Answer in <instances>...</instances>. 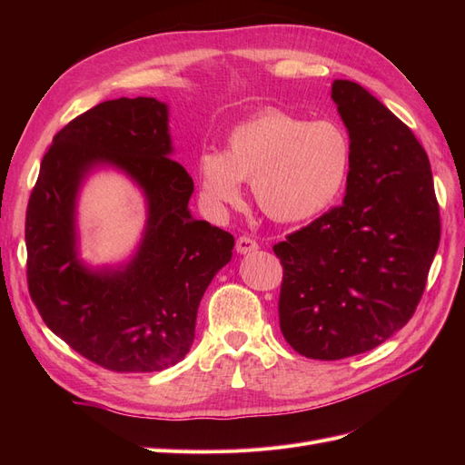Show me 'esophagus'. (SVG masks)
Here are the masks:
<instances>
[{
  "label": "esophagus",
  "mask_w": 465,
  "mask_h": 465,
  "mask_svg": "<svg viewBox=\"0 0 465 465\" xmlns=\"http://www.w3.org/2000/svg\"><path fill=\"white\" fill-rule=\"evenodd\" d=\"M258 250V242L252 241L250 236H241L236 241V252L238 254H252V252Z\"/></svg>",
  "instance_id": "34e87169"
}]
</instances>
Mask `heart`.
Here are the masks:
<instances>
[{"label": "heart", "mask_w": 465, "mask_h": 465, "mask_svg": "<svg viewBox=\"0 0 465 465\" xmlns=\"http://www.w3.org/2000/svg\"><path fill=\"white\" fill-rule=\"evenodd\" d=\"M353 145L331 120L263 110L231 130L223 153L203 151L195 176L205 205L223 211L242 200V182L265 217L301 223L330 209L347 184Z\"/></svg>", "instance_id": "heart-1"}]
</instances>
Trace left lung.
Segmentation results:
<instances>
[{
    "label": "left lung",
    "instance_id": "8db88e82",
    "mask_svg": "<svg viewBox=\"0 0 465 465\" xmlns=\"http://www.w3.org/2000/svg\"><path fill=\"white\" fill-rule=\"evenodd\" d=\"M331 101L353 145L345 198L273 246L281 331L318 361L367 353L400 331L440 241L430 163L413 132L359 83L333 81Z\"/></svg>",
    "mask_w": 465,
    "mask_h": 465
}]
</instances>
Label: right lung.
Here are the masks:
<instances>
[{"mask_svg": "<svg viewBox=\"0 0 465 465\" xmlns=\"http://www.w3.org/2000/svg\"><path fill=\"white\" fill-rule=\"evenodd\" d=\"M166 103L114 98L52 139L26 207L31 297L74 351L116 372L164 371L186 357L205 289L232 258L234 236L192 217L193 180L178 164ZM98 170L143 192L146 224L133 254L93 266L80 256L78 195Z\"/></svg>", "mask_w": 465, "mask_h": 465, "instance_id": "add662e5", "label": "right lung"}]
</instances>
